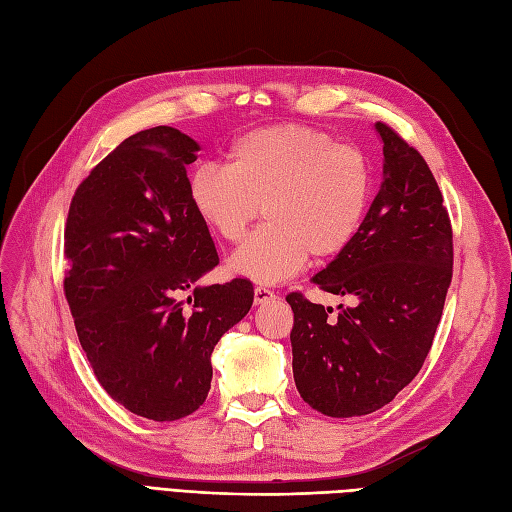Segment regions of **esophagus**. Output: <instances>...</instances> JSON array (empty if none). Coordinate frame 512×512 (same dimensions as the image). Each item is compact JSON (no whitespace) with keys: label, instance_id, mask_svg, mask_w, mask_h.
<instances>
[{"label":"esophagus","instance_id":"1","mask_svg":"<svg viewBox=\"0 0 512 512\" xmlns=\"http://www.w3.org/2000/svg\"><path fill=\"white\" fill-rule=\"evenodd\" d=\"M273 299H275L273 290H269V288H265V286H256V288H254V301H256V306H262V303H269V301H273Z\"/></svg>","mask_w":512,"mask_h":512}]
</instances>
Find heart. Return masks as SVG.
<instances>
[{"label": "heart", "instance_id": "1", "mask_svg": "<svg viewBox=\"0 0 512 512\" xmlns=\"http://www.w3.org/2000/svg\"><path fill=\"white\" fill-rule=\"evenodd\" d=\"M372 191L366 157L331 135L275 124L241 135L226 168L202 163L189 178L193 213L217 239L239 243L260 209L267 226L232 254L228 269L256 284H280L310 254H344L364 224Z\"/></svg>", "mask_w": 512, "mask_h": 512}]
</instances>
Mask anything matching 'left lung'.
Instances as JSON below:
<instances>
[{
	"instance_id": "1",
	"label": "left lung",
	"mask_w": 512,
	"mask_h": 512,
	"mask_svg": "<svg viewBox=\"0 0 512 512\" xmlns=\"http://www.w3.org/2000/svg\"><path fill=\"white\" fill-rule=\"evenodd\" d=\"M383 181L355 241L312 278L353 306L301 293L286 301L293 377L306 403L331 418L366 416L418 375L452 280V228L433 172L416 148L377 122Z\"/></svg>"
}]
</instances>
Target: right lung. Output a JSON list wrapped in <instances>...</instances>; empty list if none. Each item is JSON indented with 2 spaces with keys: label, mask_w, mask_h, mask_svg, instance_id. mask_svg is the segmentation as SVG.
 Returning <instances> with one entry per match:
<instances>
[{
  "label": "right lung",
  "mask_w": 512,
  "mask_h": 512,
  "mask_svg": "<svg viewBox=\"0 0 512 512\" xmlns=\"http://www.w3.org/2000/svg\"><path fill=\"white\" fill-rule=\"evenodd\" d=\"M198 150L172 127L127 137L77 187L64 230L81 349L116 403L155 422L204 403L215 344L254 301L250 280L198 284L219 262L189 202Z\"/></svg>",
  "instance_id": "add662e5"
}]
</instances>
